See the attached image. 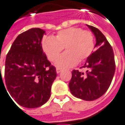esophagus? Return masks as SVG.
Instances as JSON below:
<instances>
[{
	"instance_id": "1",
	"label": "esophagus",
	"mask_w": 125,
	"mask_h": 125,
	"mask_svg": "<svg viewBox=\"0 0 125 125\" xmlns=\"http://www.w3.org/2000/svg\"><path fill=\"white\" fill-rule=\"evenodd\" d=\"M60 72H61V69H60V68H58V67L56 68V73H59Z\"/></svg>"
}]
</instances>
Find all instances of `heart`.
Masks as SVG:
<instances>
[{"mask_svg":"<svg viewBox=\"0 0 125 125\" xmlns=\"http://www.w3.org/2000/svg\"><path fill=\"white\" fill-rule=\"evenodd\" d=\"M41 47L48 58L54 62L64 48L67 50L58 58L56 65L58 68L71 67L89 58L94 50V37L89 31L80 28H69L60 31L54 38L44 37Z\"/></svg>","mask_w":125,"mask_h":125,"instance_id":"b5f03b06","label":"heart"}]
</instances>
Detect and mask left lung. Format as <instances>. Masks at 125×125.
<instances>
[{
    "label": "left lung",
    "mask_w": 125,
    "mask_h": 125,
    "mask_svg": "<svg viewBox=\"0 0 125 125\" xmlns=\"http://www.w3.org/2000/svg\"><path fill=\"white\" fill-rule=\"evenodd\" d=\"M96 37L97 50L88 58L80 69L73 70L69 86L71 94L85 101L97 99L110 87L116 70L113 49L104 34L94 26L87 25Z\"/></svg>",
    "instance_id": "1"
}]
</instances>
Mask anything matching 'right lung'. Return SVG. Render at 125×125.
I'll return each instance as SVG.
<instances>
[{"mask_svg":"<svg viewBox=\"0 0 125 125\" xmlns=\"http://www.w3.org/2000/svg\"><path fill=\"white\" fill-rule=\"evenodd\" d=\"M44 33L39 28L21 33L6 56L5 80L7 90L20 105L26 108L39 107L48 101L56 77V68L47 59L41 47Z\"/></svg>","mask_w":125,"mask_h":125,"instance_id":"add662e5","label":"right lung"}]
</instances>
